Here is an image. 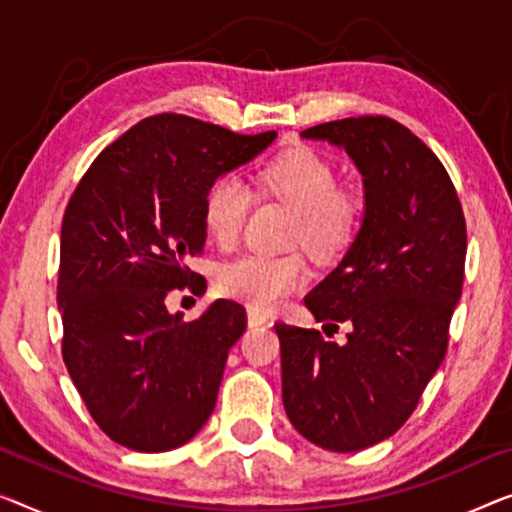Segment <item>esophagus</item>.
<instances>
[{
	"instance_id": "obj_1",
	"label": "esophagus",
	"mask_w": 512,
	"mask_h": 512,
	"mask_svg": "<svg viewBox=\"0 0 512 512\" xmlns=\"http://www.w3.org/2000/svg\"><path fill=\"white\" fill-rule=\"evenodd\" d=\"M269 322V317L264 315V312H259L255 308H248V326H262Z\"/></svg>"
}]
</instances>
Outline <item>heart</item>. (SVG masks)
Wrapping results in <instances>:
<instances>
[{"instance_id": "b5f03b06", "label": "heart", "mask_w": 512, "mask_h": 512, "mask_svg": "<svg viewBox=\"0 0 512 512\" xmlns=\"http://www.w3.org/2000/svg\"><path fill=\"white\" fill-rule=\"evenodd\" d=\"M264 193L296 211L294 239L310 253L335 255L347 248L361 225V200L352 190L338 188L329 160L317 151L289 149L257 174ZM253 207V193L236 174H223L204 195V227L220 250H232ZM303 255H243L218 271V289L255 310H276L289 294L308 282Z\"/></svg>"}]
</instances>
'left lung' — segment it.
Segmentation results:
<instances>
[{
	"mask_svg": "<svg viewBox=\"0 0 512 512\" xmlns=\"http://www.w3.org/2000/svg\"><path fill=\"white\" fill-rule=\"evenodd\" d=\"M347 151L365 211L342 262L305 296L345 345L276 324L282 404L305 439L333 453L375 446L400 430L444 361L462 296L467 223L441 160L388 117H349L303 131Z\"/></svg>",
	"mask_w": 512,
	"mask_h": 512,
	"instance_id": "1",
	"label": "left lung"
}]
</instances>
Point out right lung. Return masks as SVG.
<instances>
[{
  "instance_id": "add662e5",
  "label": "right lung",
  "mask_w": 512,
  "mask_h": 512,
  "mask_svg": "<svg viewBox=\"0 0 512 512\" xmlns=\"http://www.w3.org/2000/svg\"><path fill=\"white\" fill-rule=\"evenodd\" d=\"M273 140L276 131L239 135L156 114L103 149L68 200L57 280L61 356L96 425L131 451L183 446L216 407L246 308L218 299L183 322L165 299L172 289H207L188 269L207 241L204 195Z\"/></svg>"
}]
</instances>
